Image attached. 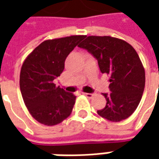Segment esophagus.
I'll list each match as a JSON object with an SVG mask.
<instances>
[{"instance_id":"esophagus-1","label":"esophagus","mask_w":159,"mask_h":159,"mask_svg":"<svg viewBox=\"0 0 159 159\" xmlns=\"http://www.w3.org/2000/svg\"><path fill=\"white\" fill-rule=\"evenodd\" d=\"M84 95L88 98H92L93 96V93H83Z\"/></svg>"}]
</instances>
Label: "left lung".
I'll use <instances>...</instances> for the list:
<instances>
[{
    "label": "left lung",
    "mask_w": 159,
    "mask_h": 159,
    "mask_svg": "<svg viewBox=\"0 0 159 159\" xmlns=\"http://www.w3.org/2000/svg\"><path fill=\"white\" fill-rule=\"evenodd\" d=\"M98 60L101 73L110 76V93H102L107 105L97 111L100 117L120 122L136 110L145 89V70L132 46L111 36H88L79 46Z\"/></svg>",
    "instance_id": "8db88e82"
}]
</instances>
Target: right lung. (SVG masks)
Instances as JSON below:
<instances>
[{
    "mask_svg": "<svg viewBox=\"0 0 159 159\" xmlns=\"http://www.w3.org/2000/svg\"><path fill=\"white\" fill-rule=\"evenodd\" d=\"M84 37L70 36L44 41L23 63L20 91L29 112L40 123L53 126L71 113L76 96L56 87L53 80L63 72L66 57Z\"/></svg>",
    "mask_w": 159,
    "mask_h": 159,
    "instance_id": "1",
    "label": "right lung"
}]
</instances>
